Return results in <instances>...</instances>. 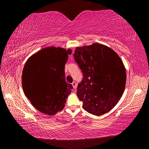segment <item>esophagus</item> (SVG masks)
<instances>
[{
  "mask_svg": "<svg viewBox=\"0 0 149 149\" xmlns=\"http://www.w3.org/2000/svg\"><path fill=\"white\" fill-rule=\"evenodd\" d=\"M72 85L73 88H74V89H75V88H76V83L74 81V82H73L72 84Z\"/></svg>",
  "mask_w": 149,
  "mask_h": 149,
  "instance_id": "esophagus-1",
  "label": "esophagus"
}]
</instances>
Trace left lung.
Returning <instances> with one entry per match:
<instances>
[{
	"label": "left lung",
	"instance_id": "left-lung-1",
	"mask_svg": "<svg viewBox=\"0 0 149 149\" xmlns=\"http://www.w3.org/2000/svg\"><path fill=\"white\" fill-rule=\"evenodd\" d=\"M74 58L84 75L77 95L90 114H106L119 102L125 90L126 72L116 52L100 43L75 48Z\"/></svg>",
	"mask_w": 149,
	"mask_h": 149
}]
</instances>
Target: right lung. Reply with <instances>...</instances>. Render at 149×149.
Segmentation results:
<instances>
[{"label":"right lung","mask_w":149,"mask_h":149,"mask_svg":"<svg viewBox=\"0 0 149 149\" xmlns=\"http://www.w3.org/2000/svg\"><path fill=\"white\" fill-rule=\"evenodd\" d=\"M72 49L48 47L31 55L24 65L25 95L37 110L49 116L63 110L72 85L65 81L64 67Z\"/></svg>","instance_id":"obj_1"}]
</instances>
